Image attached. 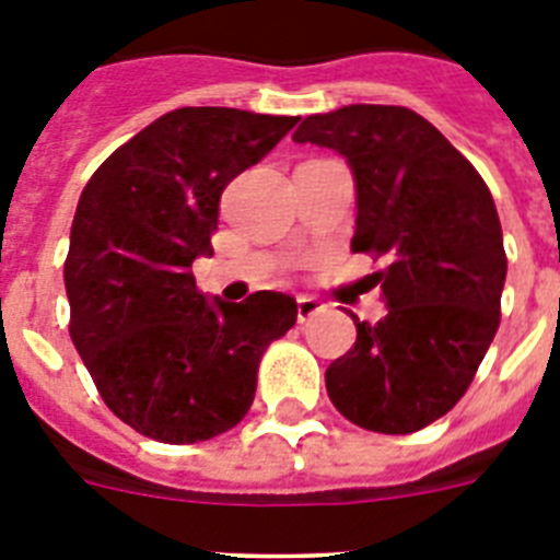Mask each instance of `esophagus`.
Segmentation results:
<instances>
[{
    "label": "esophagus",
    "mask_w": 560,
    "mask_h": 560,
    "mask_svg": "<svg viewBox=\"0 0 560 560\" xmlns=\"http://www.w3.org/2000/svg\"><path fill=\"white\" fill-rule=\"evenodd\" d=\"M323 308H325V305L319 303L316 296H308V294L296 296V319H300V323H305V319L316 316Z\"/></svg>",
    "instance_id": "34e87169"
}]
</instances>
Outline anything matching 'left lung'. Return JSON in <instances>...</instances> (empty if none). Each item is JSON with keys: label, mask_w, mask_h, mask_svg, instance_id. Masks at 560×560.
<instances>
[{"label": "left lung", "mask_w": 560, "mask_h": 560, "mask_svg": "<svg viewBox=\"0 0 560 560\" xmlns=\"http://www.w3.org/2000/svg\"><path fill=\"white\" fill-rule=\"evenodd\" d=\"M294 142L348 162L350 246L387 260L370 275L387 314L375 325L353 316L355 345L325 370L330 400L370 432H418L463 398L497 336L508 257L491 190L432 122L404 106L311 114Z\"/></svg>", "instance_id": "8db88e82"}]
</instances>
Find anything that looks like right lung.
I'll return each instance as SVG.
<instances>
[{"label": "right lung", "mask_w": 560, "mask_h": 560, "mask_svg": "<svg viewBox=\"0 0 560 560\" xmlns=\"http://www.w3.org/2000/svg\"><path fill=\"white\" fill-rule=\"evenodd\" d=\"M300 117L185 106L120 145L86 182L63 264L69 334L101 398L160 443L230 432L255 400L260 355L296 323L294 296L224 303L196 289L224 187Z\"/></svg>", "instance_id": "add662e5"}]
</instances>
